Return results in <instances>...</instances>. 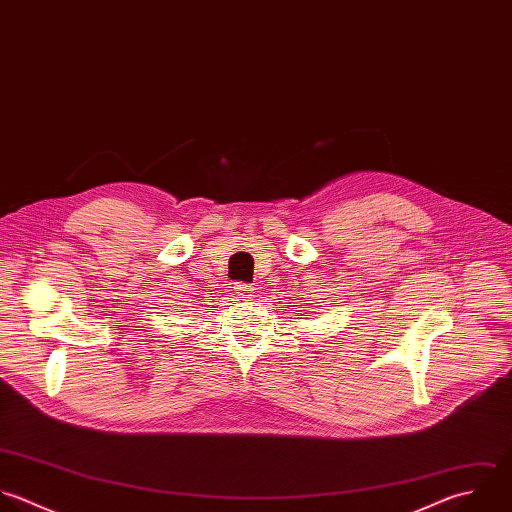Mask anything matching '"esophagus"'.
Listing matches in <instances>:
<instances>
[{
    "instance_id": "1",
    "label": "esophagus",
    "mask_w": 512,
    "mask_h": 512,
    "mask_svg": "<svg viewBox=\"0 0 512 512\" xmlns=\"http://www.w3.org/2000/svg\"><path fill=\"white\" fill-rule=\"evenodd\" d=\"M235 291H237V295H239L241 299H251V297H255V287L249 285V283H237V285H235Z\"/></svg>"
}]
</instances>
